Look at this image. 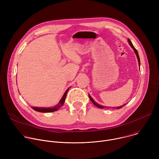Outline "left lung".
Instances as JSON below:
<instances>
[{"label": "left lung", "instance_id": "1", "mask_svg": "<svg viewBox=\"0 0 159 159\" xmlns=\"http://www.w3.org/2000/svg\"><path fill=\"white\" fill-rule=\"evenodd\" d=\"M128 43H129V45L131 47V48L133 49V50H134V53H136V55H137V59H138V61H139V66H140V57H139V53H138V52H137V50H136V48L134 47V46L133 45V44H132V43L131 42V41L129 39H128ZM89 98H90V101H92V102L96 106H97L98 107H99V108H101V109H103V108H104L105 107H104L103 106H101V105H100V104H98V103H96L95 101H94V100L91 98V96H90L89 94ZM126 104H125L123 106H120V107H115V108L116 109H120V108H121L122 107H123L124 106H125Z\"/></svg>", "mask_w": 159, "mask_h": 159}]
</instances>
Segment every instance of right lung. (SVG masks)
Returning a JSON list of instances; mask_svg holds the SVG:
<instances>
[{"label":"right lung","mask_w":159,"mask_h":159,"mask_svg":"<svg viewBox=\"0 0 159 159\" xmlns=\"http://www.w3.org/2000/svg\"><path fill=\"white\" fill-rule=\"evenodd\" d=\"M69 88L68 89L65 93H64L63 97L61 98V100L59 101V102L58 103V104L54 106L53 107H32V109H33L34 110H35L36 111H38V112H53L55 111H57L60 107H61L65 102V98H66V94L69 91Z\"/></svg>","instance_id":"1"}]
</instances>
